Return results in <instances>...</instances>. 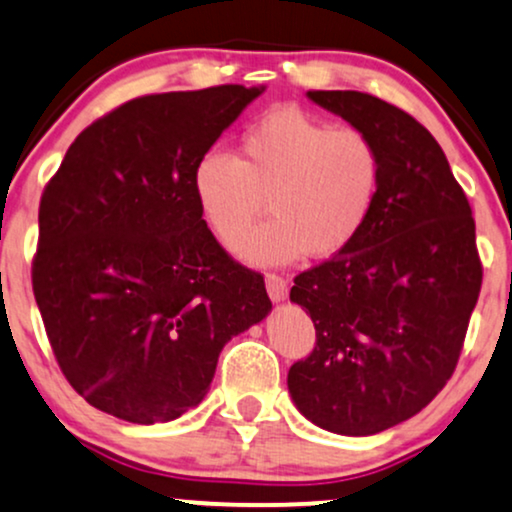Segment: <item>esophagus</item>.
I'll return each instance as SVG.
<instances>
[{"label": "esophagus", "instance_id": "34e87169", "mask_svg": "<svg viewBox=\"0 0 512 512\" xmlns=\"http://www.w3.org/2000/svg\"><path fill=\"white\" fill-rule=\"evenodd\" d=\"M266 290H268V297L273 299L275 304L285 302V297H287V280L280 278V275H275V273H268L266 275Z\"/></svg>", "mask_w": 512, "mask_h": 512}]
</instances>
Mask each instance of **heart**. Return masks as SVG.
I'll return each mask as SVG.
<instances>
[{
	"mask_svg": "<svg viewBox=\"0 0 512 512\" xmlns=\"http://www.w3.org/2000/svg\"><path fill=\"white\" fill-rule=\"evenodd\" d=\"M381 184L374 138L299 107H275L249 126L239 160L208 150L194 167L198 208L222 244L241 239L269 201L274 220L234 246L261 268L350 249L374 215Z\"/></svg>",
	"mask_w": 512,
	"mask_h": 512,
	"instance_id": "obj_1",
	"label": "heart"
}]
</instances>
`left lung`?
Here are the masks:
<instances>
[{"label":"left lung","instance_id":"8db88e82","mask_svg":"<svg viewBox=\"0 0 512 512\" xmlns=\"http://www.w3.org/2000/svg\"><path fill=\"white\" fill-rule=\"evenodd\" d=\"M314 105L376 141L381 196L357 242L294 278L316 347L287 374L292 402L321 429L374 436L441 393L482 290L465 191L436 138L357 90H309Z\"/></svg>","mask_w":512,"mask_h":512}]
</instances>
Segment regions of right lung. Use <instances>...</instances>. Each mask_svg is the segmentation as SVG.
I'll use <instances>...</instances> for the list:
<instances>
[{"label": "right lung", "mask_w": 512, "mask_h": 512, "mask_svg": "<svg viewBox=\"0 0 512 512\" xmlns=\"http://www.w3.org/2000/svg\"><path fill=\"white\" fill-rule=\"evenodd\" d=\"M266 86L136 98L81 131L40 201L35 302L88 405L165 424L201 405L222 347L270 314L215 242L194 167Z\"/></svg>", "instance_id": "obj_1"}]
</instances>
